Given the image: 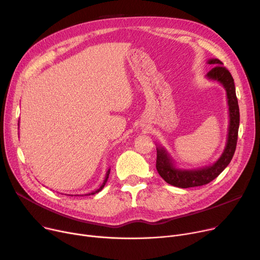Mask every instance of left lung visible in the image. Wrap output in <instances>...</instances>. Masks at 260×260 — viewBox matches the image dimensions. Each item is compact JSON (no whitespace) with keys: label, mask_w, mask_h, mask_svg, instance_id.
<instances>
[{"label":"left lung","mask_w":260,"mask_h":260,"mask_svg":"<svg viewBox=\"0 0 260 260\" xmlns=\"http://www.w3.org/2000/svg\"><path fill=\"white\" fill-rule=\"evenodd\" d=\"M208 64L215 66L206 75V77L209 80L220 83L226 92L230 121L225 147L221 156L212 166L186 170L177 168L175 161L167 149L163 146H157L156 169L165 181L177 187L187 188L200 186L213 181L229 166L236 149L239 128V106L236 97L234 79L226 68L222 66L223 63L220 60L209 59Z\"/></svg>","instance_id":"1"}]
</instances>
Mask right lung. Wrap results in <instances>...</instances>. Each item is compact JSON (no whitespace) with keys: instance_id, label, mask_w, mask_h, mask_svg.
I'll use <instances>...</instances> for the list:
<instances>
[{"instance_id":"right-lung-1","label":"right lung","mask_w":260,"mask_h":260,"mask_svg":"<svg viewBox=\"0 0 260 260\" xmlns=\"http://www.w3.org/2000/svg\"><path fill=\"white\" fill-rule=\"evenodd\" d=\"M109 172H111V169H108L107 170V172H106V175H105V178H104V181H103V183L101 184V186L98 188V189H95V190H93V192H91V193H89V194H85V196H88V195H94V194H97V193H99L100 190L104 187V185H105V183H106V181H107V179H108V176H109ZM83 196V195H82Z\"/></svg>"}]
</instances>
